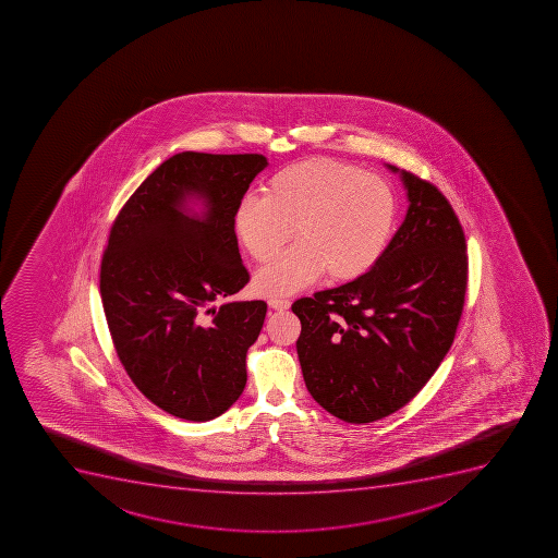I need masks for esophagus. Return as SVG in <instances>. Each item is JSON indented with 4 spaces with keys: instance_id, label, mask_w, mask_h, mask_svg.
I'll return each mask as SVG.
<instances>
[{
    "instance_id": "esophagus-1",
    "label": "esophagus",
    "mask_w": 558,
    "mask_h": 558,
    "mask_svg": "<svg viewBox=\"0 0 558 558\" xmlns=\"http://www.w3.org/2000/svg\"><path fill=\"white\" fill-rule=\"evenodd\" d=\"M268 305H270L271 310L287 311L290 310L291 304L287 299H270V301H268Z\"/></svg>"
}]
</instances>
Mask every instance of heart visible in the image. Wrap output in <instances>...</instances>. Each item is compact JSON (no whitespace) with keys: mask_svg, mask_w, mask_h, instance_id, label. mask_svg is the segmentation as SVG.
Returning a JSON list of instances; mask_svg holds the SVG:
<instances>
[{"mask_svg":"<svg viewBox=\"0 0 558 558\" xmlns=\"http://www.w3.org/2000/svg\"><path fill=\"white\" fill-rule=\"evenodd\" d=\"M397 217L388 181L320 158L271 175L262 197L238 204L234 228L257 263L281 253L295 228L299 242L254 279L259 295L284 296L310 287L324 271L336 282L368 274L386 253Z\"/></svg>","mask_w":558,"mask_h":558,"instance_id":"b5f03b06","label":"heart"}]
</instances>
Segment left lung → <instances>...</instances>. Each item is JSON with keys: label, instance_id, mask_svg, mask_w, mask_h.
I'll return each mask as SVG.
<instances>
[{"label": "left lung", "instance_id": "8db88e82", "mask_svg": "<svg viewBox=\"0 0 558 558\" xmlns=\"http://www.w3.org/2000/svg\"><path fill=\"white\" fill-rule=\"evenodd\" d=\"M408 190L405 220L368 274L299 299L305 388L347 423H372L411 402L448 354L464 307L468 254L445 195L388 166Z\"/></svg>", "mask_w": 558, "mask_h": 558}]
</instances>
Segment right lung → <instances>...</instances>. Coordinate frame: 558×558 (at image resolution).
Wrapping results in <instances>:
<instances>
[{"instance_id":"obj_1","label":"right lung","mask_w":558,"mask_h":558,"mask_svg":"<svg viewBox=\"0 0 558 558\" xmlns=\"http://www.w3.org/2000/svg\"><path fill=\"white\" fill-rule=\"evenodd\" d=\"M263 155L184 150L163 161L117 215L102 254V310L136 388L172 416L209 422L247 383V350L267 302H214L248 282L234 214ZM202 203L199 215L189 203Z\"/></svg>"}]
</instances>
